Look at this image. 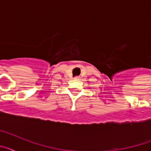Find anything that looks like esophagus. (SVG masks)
<instances>
[{
	"label": "esophagus",
	"instance_id": "obj_1",
	"mask_svg": "<svg viewBox=\"0 0 151 151\" xmlns=\"http://www.w3.org/2000/svg\"><path fill=\"white\" fill-rule=\"evenodd\" d=\"M79 78H80L79 76H76V77H75V78H76V79H79Z\"/></svg>",
	"mask_w": 151,
	"mask_h": 151
}]
</instances>
